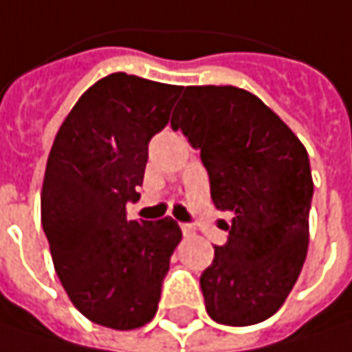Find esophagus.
<instances>
[{"label": "esophagus", "mask_w": 352, "mask_h": 352, "mask_svg": "<svg viewBox=\"0 0 352 352\" xmlns=\"http://www.w3.org/2000/svg\"><path fill=\"white\" fill-rule=\"evenodd\" d=\"M181 230H183V236H187V238L195 236V228L189 226V223H181Z\"/></svg>", "instance_id": "34e87169"}]
</instances>
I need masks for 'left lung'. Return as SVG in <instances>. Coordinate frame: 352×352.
<instances>
[{
  "label": "left lung",
  "mask_w": 352,
  "mask_h": 352,
  "mask_svg": "<svg viewBox=\"0 0 352 352\" xmlns=\"http://www.w3.org/2000/svg\"><path fill=\"white\" fill-rule=\"evenodd\" d=\"M171 126L201 151L215 208L234 213L228 243L199 278L206 310L228 327L262 322L306 260L308 153L276 112L236 86H187Z\"/></svg>",
  "instance_id": "8db88e82"
}]
</instances>
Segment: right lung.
I'll return each instance as SVG.
<instances>
[{
	"label": "right lung",
	"mask_w": 352,
	"mask_h": 352,
	"mask_svg": "<svg viewBox=\"0 0 352 352\" xmlns=\"http://www.w3.org/2000/svg\"><path fill=\"white\" fill-rule=\"evenodd\" d=\"M183 86L114 72L64 118L46 163L42 228L56 274L82 314L114 331L153 320L183 234L175 219L129 221L148 141L165 129Z\"/></svg>",
	"instance_id": "obj_1"
}]
</instances>
